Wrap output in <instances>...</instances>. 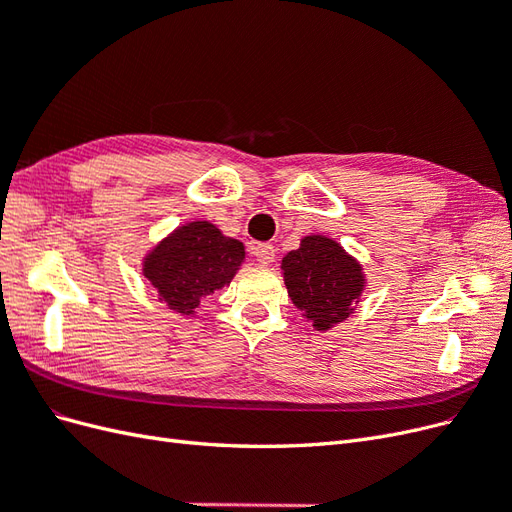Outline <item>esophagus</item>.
<instances>
[{"instance_id": "esophagus-1", "label": "esophagus", "mask_w": 512, "mask_h": 512, "mask_svg": "<svg viewBox=\"0 0 512 512\" xmlns=\"http://www.w3.org/2000/svg\"><path fill=\"white\" fill-rule=\"evenodd\" d=\"M252 254L256 256V260H258V265H262V267H269L271 262L275 260V247L273 245H269V243H258L254 250H252Z\"/></svg>"}]
</instances>
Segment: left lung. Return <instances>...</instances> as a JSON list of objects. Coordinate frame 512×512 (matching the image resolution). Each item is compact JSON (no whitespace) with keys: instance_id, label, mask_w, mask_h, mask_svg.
Wrapping results in <instances>:
<instances>
[{"instance_id":"1","label":"left lung","mask_w":512,"mask_h":512,"mask_svg":"<svg viewBox=\"0 0 512 512\" xmlns=\"http://www.w3.org/2000/svg\"><path fill=\"white\" fill-rule=\"evenodd\" d=\"M282 275L290 301L320 333L354 314L367 286L361 262L324 235L303 237L282 258Z\"/></svg>"}]
</instances>
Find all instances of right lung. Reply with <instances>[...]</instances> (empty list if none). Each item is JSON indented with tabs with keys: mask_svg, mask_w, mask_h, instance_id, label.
<instances>
[{
	"mask_svg": "<svg viewBox=\"0 0 512 512\" xmlns=\"http://www.w3.org/2000/svg\"><path fill=\"white\" fill-rule=\"evenodd\" d=\"M245 262L239 239L207 222H185L158 241L143 258V275L158 299L181 316H196L200 301L230 286Z\"/></svg>",
	"mask_w": 512,
	"mask_h": 512,
	"instance_id": "right-lung-1",
	"label": "right lung"
}]
</instances>
